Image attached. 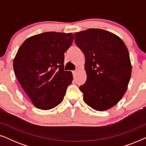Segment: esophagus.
I'll return each instance as SVG.
<instances>
[{"mask_svg": "<svg viewBox=\"0 0 146 146\" xmlns=\"http://www.w3.org/2000/svg\"><path fill=\"white\" fill-rule=\"evenodd\" d=\"M78 70H74V71H72V74H73V75L74 76H75V75H76V74H77V72H78Z\"/></svg>", "mask_w": 146, "mask_h": 146, "instance_id": "1", "label": "esophagus"}]
</instances>
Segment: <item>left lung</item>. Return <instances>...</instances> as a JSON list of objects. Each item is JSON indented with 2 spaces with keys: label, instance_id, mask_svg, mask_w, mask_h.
I'll return each mask as SVG.
<instances>
[{
  "label": "left lung",
  "instance_id": "1",
  "mask_svg": "<svg viewBox=\"0 0 146 146\" xmlns=\"http://www.w3.org/2000/svg\"><path fill=\"white\" fill-rule=\"evenodd\" d=\"M74 36L86 58L87 79L79 87L84 101L97 111L111 108L124 95L130 80L126 46L117 36L102 29H90Z\"/></svg>",
  "mask_w": 146,
  "mask_h": 146
}]
</instances>
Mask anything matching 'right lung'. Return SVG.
Returning a JSON list of instances; mask_svg holds the SVG:
<instances>
[{"instance_id":"1","label":"right lung","mask_w":146,"mask_h":146,"mask_svg":"<svg viewBox=\"0 0 146 146\" xmlns=\"http://www.w3.org/2000/svg\"><path fill=\"white\" fill-rule=\"evenodd\" d=\"M72 33L47 32L29 38L13 61L19 83L37 108L47 110L64 99L73 80L64 70V52L72 44Z\"/></svg>"}]
</instances>
